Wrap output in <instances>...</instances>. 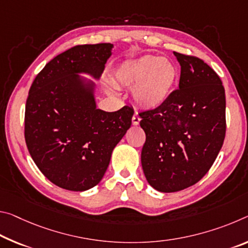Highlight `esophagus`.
<instances>
[{
    "instance_id": "34e87169",
    "label": "esophagus",
    "mask_w": 248,
    "mask_h": 248,
    "mask_svg": "<svg viewBox=\"0 0 248 248\" xmlns=\"http://www.w3.org/2000/svg\"><path fill=\"white\" fill-rule=\"evenodd\" d=\"M140 117L138 116V113H135V115H133V117H132V124L133 125H137V124H139V123H140Z\"/></svg>"
}]
</instances>
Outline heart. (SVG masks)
Wrapping results in <instances>:
<instances>
[{
    "instance_id": "b5f03b06",
    "label": "heart",
    "mask_w": 248,
    "mask_h": 248,
    "mask_svg": "<svg viewBox=\"0 0 248 248\" xmlns=\"http://www.w3.org/2000/svg\"><path fill=\"white\" fill-rule=\"evenodd\" d=\"M178 69L173 62L155 55L124 62L115 73L117 85L132 88L137 104L147 109H155L170 97Z\"/></svg>"
}]
</instances>
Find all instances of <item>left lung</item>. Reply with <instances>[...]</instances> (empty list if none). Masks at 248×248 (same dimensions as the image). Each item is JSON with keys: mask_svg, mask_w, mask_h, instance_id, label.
<instances>
[{"mask_svg": "<svg viewBox=\"0 0 248 248\" xmlns=\"http://www.w3.org/2000/svg\"><path fill=\"white\" fill-rule=\"evenodd\" d=\"M173 54L181 66L179 89L160 107L139 113L145 132L143 173L164 193L199 182L214 163L226 131L221 78L200 58Z\"/></svg>", "mask_w": 248, "mask_h": 248, "instance_id": "obj_1", "label": "left lung"}]
</instances>
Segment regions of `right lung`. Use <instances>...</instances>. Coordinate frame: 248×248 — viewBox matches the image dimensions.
<instances>
[{"instance_id":"add662e5","label":"right lung","mask_w":248,"mask_h":248,"mask_svg":"<svg viewBox=\"0 0 248 248\" xmlns=\"http://www.w3.org/2000/svg\"><path fill=\"white\" fill-rule=\"evenodd\" d=\"M113 45H77L47 62L31 86L25 106V141L35 164L55 186L86 191L100 182L112 150L131 125L133 109H97L98 79Z\"/></svg>"}]
</instances>
